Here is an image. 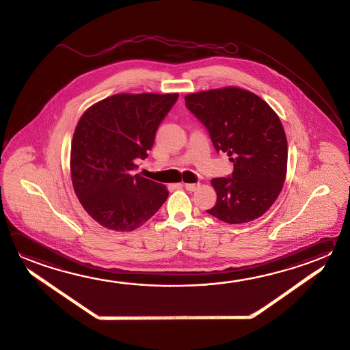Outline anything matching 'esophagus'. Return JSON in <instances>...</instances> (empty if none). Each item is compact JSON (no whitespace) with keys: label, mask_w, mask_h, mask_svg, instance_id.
<instances>
[{"label":"esophagus","mask_w":350,"mask_h":350,"mask_svg":"<svg viewBox=\"0 0 350 350\" xmlns=\"http://www.w3.org/2000/svg\"><path fill=\"white\" fill-rule=\"evenodd\" d=\"M198 186L200 185L198 184H185L184 187L187 191H195L196 189H198Z\"/></svg>","instance_id":"1"}]
</instances>
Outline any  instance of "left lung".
Returning a JSON list of instances; mask_svg holds the SVG:
<instances>
[{"instance_id":"1","label":"left lung","mask_w":350,"mask_h":350,"mask_svg":"<svg viewBox=\"0 0 350 350\" xmlns=\"http://www.w3.org/2000/svg\"><path fill=\"white\" fill-rule=\"evenodd\" d=\"M185 103L234 167L232 175L212 180L217 202L207 213L230 224L264 215L286 176L287 140L279 117L259 96L238 88L191 94Z\"/></svg>"}]
</instances>
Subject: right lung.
<instances>
[{"label": "right lung", "instance_id": "add662e5", "mask_svg": "<svg viewBox=\"0 0 350 350\" xmlns=\"http://www.w3.org/2000/svg\"><path fill=\"white\" fill-rule=\"evenodd\" d=\"M178 94H120L90 107L71 146V180L80 204L105 228L129 232L152 218L169 196L164 185L132 175L146 159Z\"/></svg>", "mask_w": 350, "mask_h": 350}]
</instances>
